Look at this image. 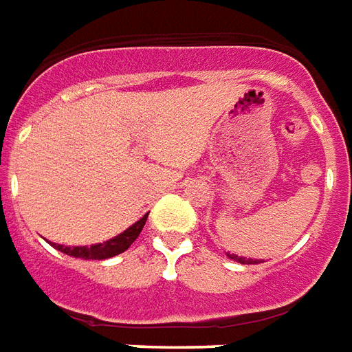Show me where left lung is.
Instances as JSON below:
<instances>
[{"mask_svg": "<svg viewBox=\"0 0 352 352\" xmlns=\"http://www.w3.org/2000/svg\"><path fill=\"white\" fill-rule=\"evenodd\" d=\"M229 258L236 260V262H241V264H260L258 260H253V258H241V256H236V254H229Z\"/></svg>", "mask_w": 352, "mask_h": 352, "instance_id": "1", "label": "left lung"}]
</instances>
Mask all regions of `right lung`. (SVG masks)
<instances>
[{"label":"right lung","instance_id":"obj_1","mask_svg":"<svg viewBox=\"0 0 352 352\" xmlns=\"http://www.w3.org/2000/svg\"><path fill=\"white\" fill-rule=\"evenodd\" d=\"M147 214L140 221H136L134 225H131L125 232L122 234H118L116 238H112V240L104 241V243H98V245H90V248H64L60 243H51L53 248L58 249V251H63L64 254H69V256H75V258H85V260H104V258H111V256H116V254L123 253V251H127L131 248V243H133L138 236H140L142 229H144V225H146Z\"/></svg>","mask_w":352,"mask_h":352}]
</instances>
